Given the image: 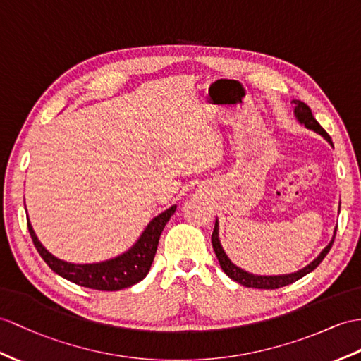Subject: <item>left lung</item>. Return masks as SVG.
Masks as SVG:
<instances>
[{
    "label": "left lung",
    "instance_id": "left-lung-1",
    "mask_svg": "<svg viewBox=\"0 0 361 361\" xmlns=\"http://www.w3.org/2000/svg\"><path fill=\"white\" fill-rule=\"evenodd\" d=\"M295 104L294 107V114L297 121L300 122V124H303L306 128H310L312 131H315V133H319L320 136H323L324 139L328 140V142L332 145V140H331V136L324 131V128L319 124L317 121H315V118L312 116V111L311 109L307 107V105L302 101H293ZM337 231V230H336ZM336 231H334V235H332V240L328 243V247L324 248L317 257H315L310 265H306L305 268L298 269L295 272H291V274H282V276H257V274H251V272L245 271L239 267H235L234 263L228 259V256L225 254L222 245H221V240H219V222L216 221V225H214V231H213V235H211V243H213V248H214V252H216V257L219 260V263H221V267L224 269L225 274L233 279L234 282L240 283L243 286L247 288H257V289H277V288H282V286H286V285H291L294 282H297L298 279L305 277L306 274H310L311 271H314L315 268H317L322 260L326 257V254L329 252V250L332 248V243H334V239H336Z\"/></svg>",
    "mask_w": 361,
    "mask_h": 361
}]
</instances>
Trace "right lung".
Listing matches in <instances>:
<instances>
[{
	"mask_svg": "<svg viewBox=\"0 0 361 361\" xmlns=\"http://www.w3.org/2000/svg\"><path fill=\"white\" fill-rule=\"evenodd\" d=\"M174 211L176 205L165 209L159 216H156L147 225L137 242L128 251L121 254L118 257L98 263H70L61 260L42 247V243L38 240L37 234L33 231L29 216L27 228L35 248L38 250L42 260L58 276L64 277L79 286L99 289V291H119V289L139 283L148 274L157 250V243H159V237L166 222L174 214Z\"/></svg>",
	"mask_w": 361,
	"mask_h": 361,
	"instance_id": "add662e5",
	"label": "right lung"
}]
</instances>
